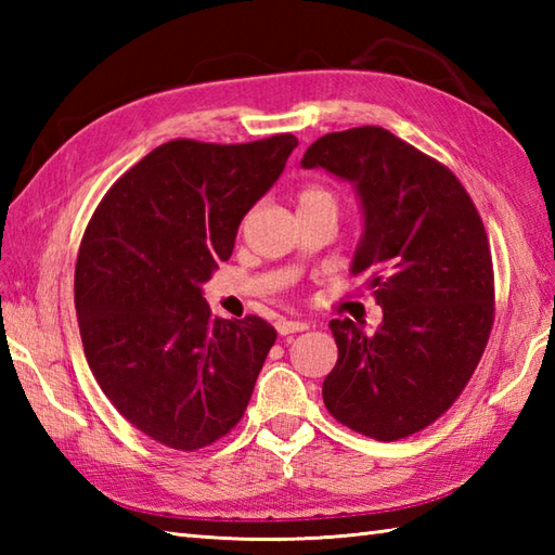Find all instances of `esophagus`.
Listing matches in <instances>:
<instances>
[{"label":"esophagus","instance_id":"esophagus-1","mask_svg":"<svg viewBox=\"0 0 555 555\" xmlns=\"http://www.w3.org/2000/svg\"><path fill=\"white\" fill-rule=\"evenodd\" d=\"M274 326H276V332H279L281 336L298 334V332H305V328H310L308 322H302V320H284V317H281V320H276Z\"/></svg>","mask_w":555,"mask_h":555}]
</instances>
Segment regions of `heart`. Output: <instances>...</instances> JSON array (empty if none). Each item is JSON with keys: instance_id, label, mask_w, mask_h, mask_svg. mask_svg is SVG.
<instances>
[{"instance_id": "heart-1", "label": "heart", "mask_w": 555, "mask_h": 555, "mask_svg": "<svg viewBox=\"0 0 555 555\" xmlns=\"http://www.w3.org/2000/svg\"><path fill=\"white\" fill-rule=\"evenodd\" d=\"M298 203H300V207H305V205H334L336 207V197L332 191H326V188L310 185L300 193Z\"/></svg>"}]
</instances>
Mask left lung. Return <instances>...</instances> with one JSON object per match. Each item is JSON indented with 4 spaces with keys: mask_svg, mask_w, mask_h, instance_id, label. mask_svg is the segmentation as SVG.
I'll use <instances>...</instances> for the list:
<instances>
[{
    "mask_svg": "<svg viewBox=\"0 0 555 555\" xmlns=\"http://www.w3.org/2000/svg\"><path fill=\"white\" fill-rule=\"evenodd\" d=\"M302 169L348 181L362 211L352 276H370L384 320L374 334L332 320L336 367L324 405L379 441L415 434L453 405L487 348L493 267L485 223L443 164L379 126L326 133Z\"/></svg>",
    "mask_w": 555,
    "mask_h": 555,
    "instance_id": "1",
    "label": "left lung"
}]
</instances>
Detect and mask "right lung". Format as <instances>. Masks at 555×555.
Masks as SVG:
<instances>
[{
    "label": "right lung",
    "mask_w": 555,
    "mask_h": 555,
    "mask_svg": "<svg viewBox=\"0 0 555 555\" xmlns=\"http://www.w3.org/2000/svg\"><path fill=\"white\" fill-rule=\"evenodd\" d=\"M296 147L291 133L245 145L171 140L92 215L74 284L82 350L104 396L150 439L195 451L250 403L276 332L255 314L211 317L203 284Z\"/></svg>",
    "instance_id": "add662e5"
}]
</instances>
